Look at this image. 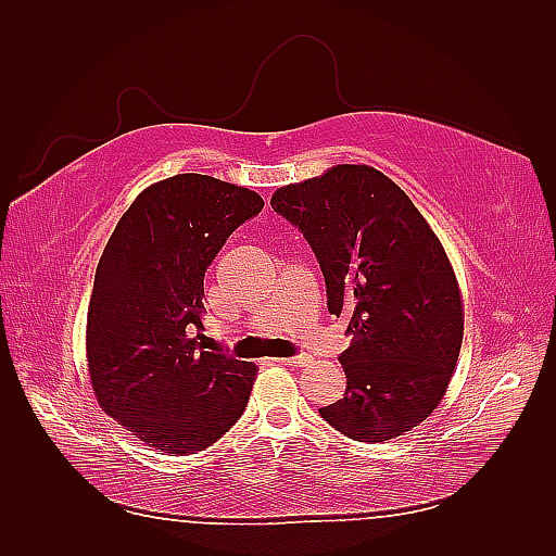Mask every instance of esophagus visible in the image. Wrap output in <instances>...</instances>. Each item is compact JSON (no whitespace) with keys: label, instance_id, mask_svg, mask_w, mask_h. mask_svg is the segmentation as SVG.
I'll list each match as a JSON object with an SVG mask.
<instances>
[{"label":"esophagus","instance_id":"1","mask_svg":"<svg viewBox=\"0 0 556 556\" xmlns=\"http://www.w3.org/2000/svg\"><path fill=\"white\" fill-rule=\"evenodd\" d=\"M282 366H306L311 359L306 355H299V357H288V359H276Z\"/></svg>","mask_w":556,"mask_h":556}]
</instances>
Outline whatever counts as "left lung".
Listing matches in <instances>:
<instances>
[{
  "mask_svg": "<svg viewBox=\"0 0 556 556\" xmlns=\"http://www.w3.org/2000/svg\"><path fill=\"white\" fill-rule=\"evenodd\" d=\"M271 208L304 231L331 315H350L339 357L343 399L319 408L359 443L417 427L447 392L464 339V304L443 243L410 197L368 164H336L282 185Z\"/></svg>",
  "mask_w": 556,
  "mask_h": 556,
  "instance_id": "1",
  "label": "left lung"
}]
</instances>
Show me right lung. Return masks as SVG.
I'll return each instance as SVG.
<instances>
[{"label": "right lung", "mask_w": 556, "mask_h": 556, "mask_svg": "<svg viewBox=\"0 0 556 556\" xmlns=\"http://www.w3.org/2000/svg\"><path fill=\"white\" fill-rule=\"evenodd\" d=\"M264 199L241 185L178 174L146 188L97 264L86 355L99 406L172 457L223 439L257 378L250 362L199 343L204 276Z\"/></svg>", "instance_id": "right-lung-1"}]
</instances>
